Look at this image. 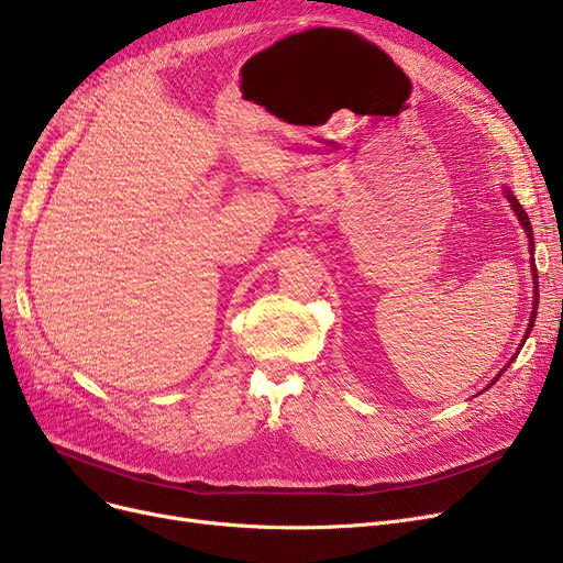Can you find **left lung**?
Segmentation results:
<instances>
[{
  "label": "left lung",
  "mask_w": 563,
  "mask_h": 563,
  "mask_svg": "<svg viewBox=\"0 0 563 563\" xmlns=\"http://www.w3.org/2000/svg\"><path fill=\"white\" fill-rule=\"evenodd\" d=\"M509 200H511V205H514V212L518 214V219H520V223H522V228L527 230V234H529V242H534V232H531V223H529V217H527V212L522 210V205L509 194ZM531 255H534V244H531ZM531 274H534V294H537V299H534V310H531V317H529V329H527V335H529V331H531V327H534V321H537V308H539V274H537V264H534V257H531ZM525 335V338H527Z\"/></svg>",
  "instance_id": "8db88e82"
}]
</instances>
